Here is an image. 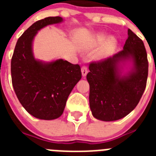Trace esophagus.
Masks as SVG:
<instances>
[{
  "mask_svg": "<svg viewBox=\"0 0 156 156\" xmlns=\"http://www.w3.org/2000/svg\"><path fill=\"white\" fill-rule=\"evenodd\" d=\"M81 73H82V76H86L87 74L88 73V70H87V66H83L81 68Z\"/></svg>",
  "mask_w": 156,
  "mask_h": 156,
  "instance_id": "1",
  "label": "esophagus"
}]
</instances>
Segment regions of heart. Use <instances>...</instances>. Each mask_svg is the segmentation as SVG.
I'll use <instances>...</instances> for the list:
<instances>
[{"label":"heart","mask_w":156,"mask_h":156,"mask_svg":"<svg viewBox=\"0 0 156 156\" xmlns=\"http://www.w3.org/2000/svg\"><path fill=\"white\" fill-rule=\"evenodd\" d=\"M116 45L117 40L115 37H108L105 34L98 33L86 41L83 44V48L85 50H93L101 46L94 55V58L96 59H102L109 56L114 51Z\"/></svg>","instance_id":"obj_1"}]
</instances>
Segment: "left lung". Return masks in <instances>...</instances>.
<instances>
[{
	"instance_id": "8db88e82",
	"label": "left lung",
	"mask_w": 156,
	"mask_h": 156,
	"mask_svg": "<svg viewBox=\"0 0 156 156\" xmlns=\"http://www.w3.org/2000/svg\"><path fill=\"white\" fill-rule=\"evenodd\" d=\"M89 70L93 116L105 122L122 119L134 109L145 90L148 62L144 43L129 29L123 49L104 61L90 63Z\"/></svg>"
}]
</instances>
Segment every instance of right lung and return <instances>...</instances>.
<instances>
[{"instance_id": "obj_1", "label": "right lung", "mask_w": 156, "mask_h": 156, "mask_svg": "<svg viewBox=\"0 0 156 156\" xmlns=\"http://www.w3.org/2000/svg\"><path fill=\"white\" fill-rule=\"evenodd\" d=\"M63 22L59 16L36 22L19 37L11 62L12 85L19 102L37 119L51 120L61 116L66 101L81 79L79 65L62 58L44 62L35 58L33 43L38 31Z\"/></svg>"}]
</instances>
